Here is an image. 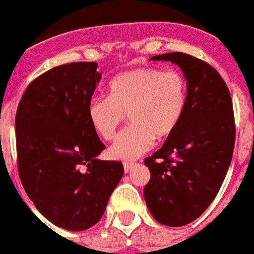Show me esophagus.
<instances>
[{
	"mask_svg": "<svg viewBox=\"0 0 254 254\" xmlns=\"http://www.w3.org/2000/svg\"><path fill=\"white\" fill-rule=\"evenodd\" d=\"M134 165H135L134 162H124V171H125V173H129V171L133 169Z\"/></svg>",
	"mask_w": 254,
	"mask_h": 254,
	"instance_id": "obj_1",
	"label": "esophagus"
}]
</instances>
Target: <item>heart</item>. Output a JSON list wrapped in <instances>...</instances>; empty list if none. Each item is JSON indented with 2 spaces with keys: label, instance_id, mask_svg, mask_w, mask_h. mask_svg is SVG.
Returning <instances> with one entry per match:
<instances>
[{
  "label": "heart",
  "instance_id": "b5f03b06",
  "mask_svg": "<svg viewBox=\"0 0 254 254\" xmlns=\"http://www.w3.org/2000/svg\"><path fill=\"white\" fill-rule=\"evenodd\" d=\"M108 89V97L97 96L89 101L88 119L92 129L109 141L127 116L131 121L109 149L112 158H138L150 150L155 137L171 134L185 113L187 84L185 76L175 69H131L113 77Z\"/></svg>",
  "mask_w": 254,
  "mask_h": 254
}]
</instances>
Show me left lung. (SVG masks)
I'll return each instance as SVG.
<instances>
[{
  "label": "left lung",
  "instance_id": "obj_1",
  "mask_svg": "<svg viewBox=\"0 0 254 254\" xmlns=\"http://www.w3.org/2000/svg\"><path fill=\"white\" fill-rule=\"evenodd\" d=\"M181 67L187 80V103L177 129L145 159L150 181L143 189L147 208L169 227L193 221L219 192L235 147V116L229 89L220 73L189 54L150 58Z\"/></svg>",
  "mask_w": 254,
  "mask_h": 254
}]
</instances>
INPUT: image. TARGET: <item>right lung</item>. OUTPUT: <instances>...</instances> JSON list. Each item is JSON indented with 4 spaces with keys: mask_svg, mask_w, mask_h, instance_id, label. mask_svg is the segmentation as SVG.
I'll use <instances>...</instances> for the list:
<instances>
[{
    "mask_svg": "<svg viewBox=\"0 0 254 254\" xmlns=\"http://www.w3.org/2000/svg\"><path fill=\"white\" fill-rule=\"evenodd\" d=\"M101 79L95 62L49 69L26 88L15 115L18 173L27 196L54 225L84 231L101 219L123 178L88 119Z\"/></svg>",
    "mask_w": 254,
    "mask_h": 254,
    "instance_id": "right-lung-1",
    "label": "right lung"
}]
</instances>
